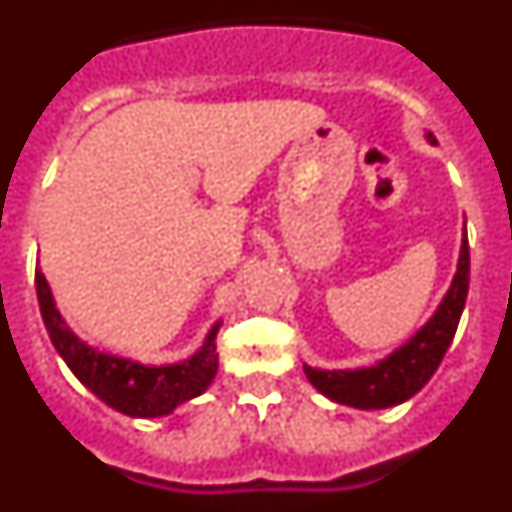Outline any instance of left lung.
Returning <instances> with one entry per match:
<instances>
[{"label": "left lung", "instance_id": "8db88e82", "mask_svg": "<svg viewBox=\"0 0 512 512\" xmlns=\"http://www.w3.org/2000/svg\"><path fill=\"white\" fill-rule=\"evenodd\" d=\"M469 292V241L464 233L461 241L459 269L451 282V289L443 297L428 325L418 330V336L410 338L402 348H397L390 359L379 361L372 369H356V372H323L305 366L307 379L315 390L323 392L330 400L351 405L361 410H379L400 405L410 400L423 384L433 377L441 364L443 354L454 341L456 325H459L464 302Z\"/></svg>", "mask_w": 512, "mask_h": 512}]
</instances>
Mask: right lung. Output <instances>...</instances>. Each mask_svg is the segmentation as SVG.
Here are the masks:
<instances>
[{"label":"right lung","instance_id":"right-lung-1","mask_svg":"<svg viewBox=\"0 0 512 512\" xmlns=\"http://www.w3.org/2000/svg\"><path fill=\"white\" fill-rule=\"evenodd\" d=\"M35 289H38L40 315L56 351L69 364L76 379L117 413L130 415V418L166 415L176 405L202 395L215 379V336L220 325L210 330L205 346L192 359L171 366H143L130 359L99 354L94 348L84 346L58 315L43 271H35Z\"/></svg>","mask_w":512,"mask_h":512}]
</instances>
